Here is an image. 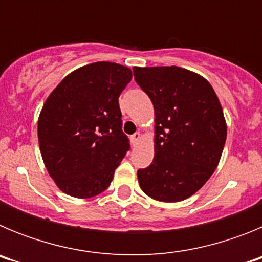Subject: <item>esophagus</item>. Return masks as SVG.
<instances>
[{"mask_svg":"<svg viewBox=\"0 0 262 262\" xmlns=\"http://www.w3.org/2000/svg\"><path fill=\"white\" fill-rule=\"evenodd\" d=\"M140 140H142V135H140V133H136L131 136V143H133V145H136Z\"/></svg>","mask_w":262,"mask_h":262,"instance_id":"34e87169","label":"esophagus"}]
</instances>
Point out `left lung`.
<instances>
[{
  "instance_id": "obj_1",
  "label": "left lung",
  "mask_w": 262,
  "mask_h": 262,
  "mask_svg": "<svg viewBox=\"0 0 262 262\" xmlns=\"http://www.w3.org/2000/svg\"><path fill=\"white\" fill-rule=\"evenodd\" d=\"M155 108V157L139 185L161 202L184 201L209 181L221 161L227 123L209 81L180 67H135Z\"/></svg>"
}]
</instances>
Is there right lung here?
Masks as SVG:
<instances>
[{
	"label": "right lung",
	"instance_id": "right-lung-1",
	"mask_svg": "<svg viewBox=\"0 0 262 262\" xmlns=\"http://www.w3.org/2000/svg\"><path fill=\"white\" fill-rule=\"evenodd\" d=\"M133 72L98 61L75 69L51 92L38 119V140L48 174L62 193L92 198L113 181L128 151L119 98Z\"/></svg>",
	"mask_w": 262,
	"mask_h": 262
}]
</instances>
